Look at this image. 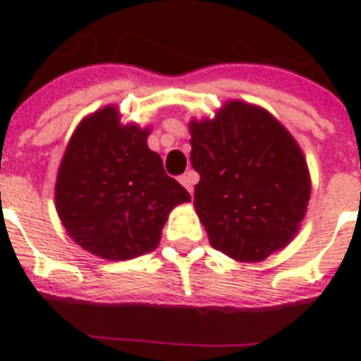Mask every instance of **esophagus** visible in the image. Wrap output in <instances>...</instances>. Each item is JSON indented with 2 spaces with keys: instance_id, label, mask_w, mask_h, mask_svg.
Instances as JSON below:
<instances>
[{
  "instance_id": "obj_1",
  "label": "esophagus",
  "mask_w": 361,
  "mask_h": 361,
  "mask_svg": "<svg viewBox=\"0 0 361 361\" xmlns=\"http://www.w3.org/2000/svg\"><path fill=\"white\" fill-rule=\"evenodd\" d=\"M195 180H197L195 171H186V173L178 177V183L183 184V186L190 191L191 195H193V184H195Z\"/></svg>"
}]
</instances>
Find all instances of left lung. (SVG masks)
Here are the masks:
<instances>
[{
	"label": "left lung",
	"instance_id": "obj_1",
	"mask_svg": "<svg viewBox=\"0 0 361 361\" xmlns=\"http://www.w3.org/2000/svg\"><path fill=\"white\" fill-rule=\"evenodd\" d=\"M195 212L209 244L237 262H260L298 233L311 197L295 137L257 104L226 101L213 119L190 121Z\"/></svg>",
	"mask_w": 361,
	"mask_h": 361
}]
</instances>
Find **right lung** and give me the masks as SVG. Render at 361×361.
<instances>
[{
    "instance_id": "1",
    "label": "right lung",
    "mask_w": 361,
    "mask_h": 361,
    "mask_svg": "<svg viewBox=\"0 0 361 361\" xmlns=\"http://www.w3.org/2000/svg\"><path fill=\"white\" fill-rule=\"evenodd\" d=\"M149 128L121 123L110 104L70 137L56 178V209L78 245L106 260L149 253L175 206L191 197L148 148Z\"/></svg>"
}]
</instances>
